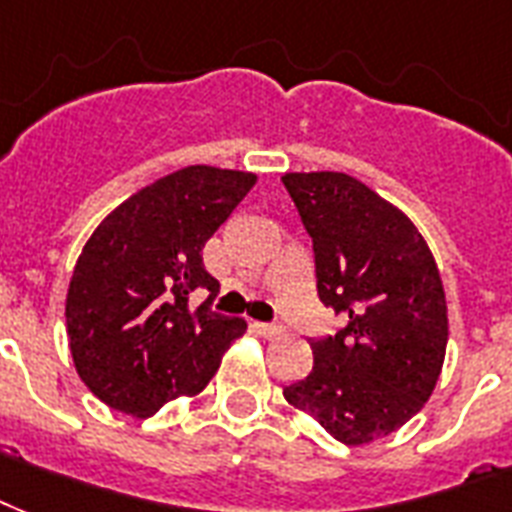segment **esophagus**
I'll list each match as a JSON object with an SVG mask.
<instances>
[{"instance_id": "1", "label": "esophagus", "mask_w": 512, "mask_h": 512, "mask_svg": "<svg viewBox=\"0 0 512 512\" xmlns=\"http://www.w3.org/2000/svg\"><path fill=\"white\" fill-rule=\"evenodd\" d=\"M256 331H259L261 336L272 339V336L283 334V326H277V323H256Z\"/></svg>"}]
</instances>
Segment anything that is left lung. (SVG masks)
<instances>
[{
	"mask_svg": "<svg viewBox=\"0 0 512 512\" xmlns=\"http://www.w3.org/2000/svg\"><path fill=\"white\" fill-rule=\"evenodd\" d=\"M283 184L312 237L320 301L344 320L312 336L315 366L283 395L336 441L371 443L406 425L438 382L449 342L441 275L417 227L358 178L320 170Z\"/></svg>",
	"mask_w": 512,
	"mask_h": 512,
	"instance_id": "obj_1",
	"label": "left lung"
}]
</instances>
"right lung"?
<instances>
[{
	"mask_svg": "<svg viewBox=\"0 0 512 512\" xmlns=\"http://www.w3.org/2000/svg\"><path fill=\"white\" fill-rule=\"evenodd\" d=\"M256 184L253 173L189 165L144 186L87 240L66 296L77 374L106 406L152 417L197 395L245 320L213 312L219 280L202 248ZM209 299L191 307V293Z\"/></svg>",
	"mask_w": 512,
	"mask_h": 512,
	"instance_id": "obj_1",
	"label": "right lung"
}]
</instances>
